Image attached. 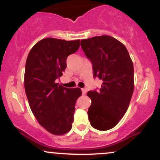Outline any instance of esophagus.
<instances>
[{"instance_id":"esophagus-1","label":"esophagus","mask_w":160,"mask_h":160,"mask_svg":"<svg viewBox=\"0 0 160 160\" xmlns=\"http://www.w3.org/2000/svg\"><path fill=\"white\" fill-rule=\"evenodd\" d=\"M86 89H82V95H85L86 93Z\"/></svg>"}]
</instances>
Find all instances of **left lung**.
Wrapping results in <instances>:
<instances>
[{"label":"left lung","instance_id":"1","mask_svg":"<svg viewBox=\"0 0 160 160\" xmlns=\"http://www.w3.org/2000/svg\"><path fill=\"white\" fill-rule=\"evenodd\" d=\"M80 45L92 64L93 75L102 80L98 91H89V122L101 131L111 129L127 111L134 91V67L127 49L108 35L81 40Z\"/></svg>","mask_w":160,"mask_h":160}]
</instances>
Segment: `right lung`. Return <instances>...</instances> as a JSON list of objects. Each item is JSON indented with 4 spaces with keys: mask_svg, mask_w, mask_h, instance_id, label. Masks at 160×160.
Here are the masks:
<instances>
[{
    "mask_svg": "<svg viewBox=\"0 0 160 160\" xmlns=\"http://www.w3.org/2000/svg\"><path fill=\"white\" fill-rule=\"evenodd\" d=\"M79 47L80 40L45 38L32 47L27 57L24 83L29 106L40 126L52 135H64L72 127L81 89L65 88L56 80L63 74L68 56Z\"/></svg>",
    "mask_w": 160,
    "mask_h": 160,
    "instance_id": "1",
    "label": "right lung"
}]
</instances>
